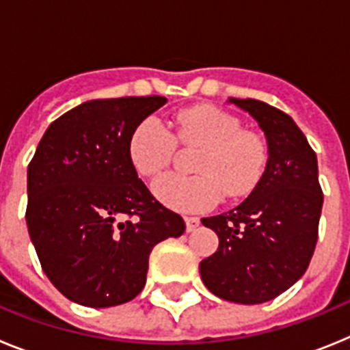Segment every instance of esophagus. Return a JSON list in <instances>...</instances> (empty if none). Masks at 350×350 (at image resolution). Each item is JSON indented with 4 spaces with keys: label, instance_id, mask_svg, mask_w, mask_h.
Segmentation results:
<instances>
[{
    "label": "esophagus",
    "instance_id": "esophagus-1",
    "mask_svg": "<svg viewBox=\"0 0 350 350\" xmlns=\"http://www.w3.org/2000/svg\"><path fill=\"white\" fill-rule=\"evenodd\" d=\"M185 230H187V233H191V231H194L200 226V219L198 217H185Z\"/></svg>",
    "mask_w": 350,
    "mask_h": 350
}]
</instances>
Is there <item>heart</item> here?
Masks as SVG:
<instances>
[{
	"instance_id": "obj_1",
	"label": "heart",
	"mask_w": 350,
	"mask_h": 350,
	"mask_svg": "<svg viewBox=\"0 0 350 350\" xmlns=\"http://www.w3.org/2000/svg\"><path fill=\"white\" fill-rule=\"evenodd\" d=\"M178 147H200L191 163L196 175H165L154 182L159 202L182 212H202L226 200L249 196L261 182L268 148L256 133L215 107H193L172 119V131L157 117L140 120L128 140L133 168L145 178L157 177L170 166Z\"/></svg>"
}]
</instances>
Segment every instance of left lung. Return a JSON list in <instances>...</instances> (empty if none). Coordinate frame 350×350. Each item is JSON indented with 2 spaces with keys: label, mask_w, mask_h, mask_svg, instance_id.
<instances>
[{
  "label": "left lung",
  "mask_w": 350,
  "mask_h": 350,
  "mask_svg": "<svg viewBox=\"0 0 350 350\" xmlns=\"http://www.w3.org/2000/svg\"><path fill=\"white\" fill-rule=\"evenodd\" d=\"M267 135V170L242 205L202 219L219 249L200 262L203 284L222 299L270 301L307 271L319 237L323 189L317 157L287 113L258 100H234Z\"/></svg>",
  "instance_id": "left-lung-1"
}]
</instances>
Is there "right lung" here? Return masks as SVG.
<instances>
[{
    "instance_id": "obj_1",
    "label": "right lung",
    "mask_w": 350,
    "mask_h": 350,
    "mask_svg": "<svg viewBox=\"0 0 350 350\" xmlns=\"http://www.w3.org/2000/svg\"><path fill=\"white\" fill-rule=\"evenodd\" d=\"M165 103L163 96L85 101L49 126L27 166L26 222L42 270L83 307L131 301L154 245L185 231L128 156L133 128Z\"/></svg>"
}]
</instances>
